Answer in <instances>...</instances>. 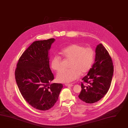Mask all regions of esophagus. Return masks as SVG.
<instances>
[{
  "label": "esophagus",
  "mask_w": 128,
  "mask_h": 128,
  "mask_svg": "<svg viewBox=\"0 0 128 128\" xmlns=\"http://www.w3.org/2000/svg\"><path fill=\"white\" fill-rule=\"evenodd\" d=\"M65 85H66V86H67V87H72V86H73L72 84H65Z\"/></svg>",
  "instance_id": "1"
}]
</instances>
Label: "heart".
<instances>
[{"label": "heart", "mask_w": 128, "mask_h": 128, "mask_svg": "<svg viewBox=\"0 0 128 128\" xmlns=\"http://www.w3.org/2000/svg\"><path fill=\"white\" fill-rule=\"evenodd\" d=\"M60 54L67 60H70L68 70H63L56 76L57 80L61 82L68 83L78 78L80 74L88 72L92 67L94 57V52L90 47L74 44L63 48ZM51 67L58 72L62 69V59L55 55L51 60Z\"/></svg>", "instance_id": "1"}]
</instances>
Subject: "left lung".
I'll return each instance as SVG.
<instances>
[{
    "label": "left lung",
    "instance_id": "left-lung-1",
    "mask_svg": "<svg viewBox=\"0 0 128 128\" xmlns=\"http://www.w3.org/2000/svg\"><path fill=\"white\" fill-rule=\"evenodd\" d=\"M95 62L88 74L82 79V90L78 97L82 101L93 104L99 101L110 88L114 67L108 52L100 44L96 48Z\"/></svg>",
    "mask_w": 128,
    "mask_h": 128
}]
</instances>
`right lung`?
<instances>
[{
	"mask_svg": "<svg viewBox=\"0 0 128 128\" xmlns=\"http://www.w3.org/2000/svg\"><path fill=\"white\" fill-rule=\"evenodd\" d=\"M55 40L34 42L23 52L16 64V84L24 98L32 107L45 111L58 99L62 84L53 83L50 68L49 51Z\"/></svg>",
	"mask_w": 128,
	"mask_h": 128,
	"instance_id": "obj_1",
	"label": "right lung"
}]
</instances>
